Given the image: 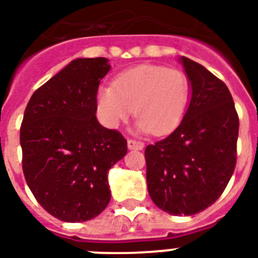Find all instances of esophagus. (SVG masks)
<instances>
[{
	"instance_id": "esophagus-1",
	"label": "esophagus",
	"mask_w": 258,
	"mask_h": 258,
	"mask_svg": "<svg viewBox=\"0 0 258 258\" xmlns=\"http://www.w3.org/2000/svg\"><path fill=\"white\" fill-rule=\"evenodd\" d=\"M127 149H131V151H141V149H144V143L129 139L127 140Z\"/></svg>"
}]
</instances>
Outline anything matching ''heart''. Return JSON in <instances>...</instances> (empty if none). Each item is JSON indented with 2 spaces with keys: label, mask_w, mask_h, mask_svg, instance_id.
Returning <instances> with one entry per match:
<instances>
[{
  "label": "heart",
  "mask_w": 258,
  "mask_h": 258,
  "mask_svg": "<svg viewBox=\"0 0 258 258\" xmlns=\"http://www.w3.org/2000/svg\"><path fill=\"white\" fill-rule=\"evenodd\" d=\"M188 98L189 82L183 71L141 64L119 74L114 85L98 89V114L107 127L114 129L135 110L137 133L167 135L184 117Z\"/></svg>",
  "instance_id": "obj_1"
}]
</instances>
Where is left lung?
<instances>
[{
  "label": "left lung",
  "instance_id": "left-lung-1",
  "mask_svg": "<svg viewBox=\"0 0 258 258\" xmlns=\"http://www.w3.org/2000/svg\"><path fill=\"white\" fill-rule=\"evenodd\" d=\"M191 97L175 131L145 148L148 192L171 215H194L214 203L235 168L238 115L227 86L180 56Z\"/></svg>",
  "mask_w": 258,
  "mask_h": 258
}]
</instances>
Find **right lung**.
Here are the masks:
<instances>
[{"mask_svg":"<svg viewBox=\"0 0 258 258\" xmlns=\"http://www.w3.org/2000/svg\"><path fill=\"white\" fill-rule=\"evenodd\" d=\"M106 57H79L28 102L20 129L23 171L36 201L55 218L85 222L110 202L107 172L127 152L126 140L97 119Z\"/></svg>","mask_w":258,"mask_h":258,"instance_id":"right-lung-1","label":"right lung"}]
</instances>
